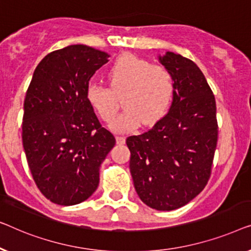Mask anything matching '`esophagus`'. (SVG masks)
Returning <instances> with one entry per match:
<instances>
[{"instance_id": "esophagus-1", "label": "esophagus", "mask_w": 251, "mask_h": 251, "mask_svg": "<svg viewBox=\"0 0 251 251\" xmlns=\"http://www.w3.org/2000/svg\"><path fill=\"white\" fill-rule=\"evenodd\" d=\"M125 141L126 139L124 136H116V142H117V144H124Z\"/></svg>"}]
</instances>
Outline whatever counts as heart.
<instances>
[{
  "label": "heart",
  "mask_w": 251,
  "mask_h": 251,
  "mask_svg": "<svg viewBox=\"0 0 251 251\" xmlns=\"http://www.w3.org/2000/svg\"><path fill=\"white\" fill-rule=\"evenodd\" d=\"M107 77L109 89L90 84L86 87V100L104 122H110L119 108L114 95H123L125 110L110 123L115 132H132L141 124L152 126L168 111L174 82L165 67L124 54L109 68Z\"/></svg>",
  "instance_id": "b5f03b06"
}]
</instances>
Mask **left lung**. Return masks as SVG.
<instances>
[{
  "label": "left lung",
  "mask_w": 251,
  "mask_h": 251,
  "mask_svg": "<svg viewBox=\"0 0 251 251\" xmlns=\"http://www.w3.org/2000/svg\"><path fill=\"white\" fill-rule=\"evenodd\" d=\"M158 59L174 80L172 105L152 128L127 137L126 144L140 199L168 211L190 202L206 186L218 126L216 101L199 67L174 52Z\"/></svg>",
  "instance_id": "obj_1"
}]
</instances>
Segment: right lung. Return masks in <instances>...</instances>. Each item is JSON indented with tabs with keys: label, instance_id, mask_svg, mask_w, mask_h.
<instances>
[{
	"label": "right lung",
	"instance_id": "add662e5",
	"mask_svg": "<svg viewBox=\"0 0 251 251\" xmlns=\"http://www.w3.org/2000/svg\"><path fill=\"white\" fill-rule=\"evenodd\" d=\"M109 56L69 45L45 55L28 86L24 150L37 188L56 204L73 206L93 195L100 166L116 143L86 100L91 77Z\"/></svg>",
	"mask_w": 251,
	"mask_h": 251
}]
</instances>
